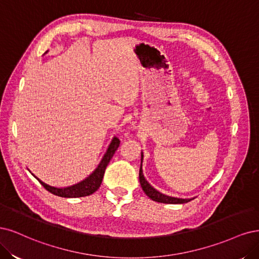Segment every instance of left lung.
I'll return each mask as SVG.
<instances>
[{
	"mask_svg": "<svg viewBox=\"0 0 259 259\" xmlns=\"http://www.w3.org/2000/svg\"><path fill=\"white\" fill-rule=\"evenodd\" d=\"M142 158H143V156H142ZM139 179H140V184L142 186V189H143L144 193L152 200H154V201L161 202V203L179 204V203H186V202H189L190 200H193V199H181V198L169 197L159 193V191H157L155 188H153L151 185H149L147 181L144 179L143 172H142V162H141V168L139 173Z\"/></svg>",
	"mask_w": 259,
	"mask_h": 259,
	"instance_id": "left-lung-1",
	"label": "left lung"
}]
</instances>
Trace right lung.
Listing matches in <instances>:
<instances>
[{
	"mask_svg": "<svg viewBox=\"0 0 259 259\" xmlns=\"http://www.w3.org/2000/svg\"><path fill=\"white\" fill-rule=\"evenodd\" d=\"M119 143H120V141L117 138H114L112 143L107 148L106 154L104 155L103 159L98 165L96 171L91 175H89L87 179L78 183V184H75L73 186L65 187V188H57V187H52V186L45 184L44 182H41L38 179H37V181L40 183L41 185H43V187L46 190L49 191V193H52V194H54L56 196H59V197L78 198V197H86V196L94 194L95 191L98 190L100 185H101L106 166H107L108 162H110V160L112 159V157L114 156L115 152L117 151Z\"/></svg>",
	"mask_w": 259,
	"mask_h": 259,
	"instance_id": "add662e5",
	"label": "right lung"
}]
</instances>
